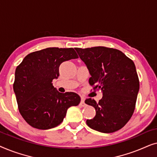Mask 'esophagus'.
I'll list each match as a JSON object with an SVG mask.
<instances>
[{"instance_id":"1","label":"esophagus","mask_w":157,"mask_h":157,"mask_svg":"<svg viewBox=\"0 0 157 157\" xmlns=\"http://www.w3.org/2000/svg\"><path fill=\"white\" fill-rule=\"evenodd\" d=\"M85 105H86V104H85V101H84V98H81V102H80V106H84Z\"/></svg>"}]
</instances>
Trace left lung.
Wrapping results in <instances>:
<instances>
[{"label": "left lung", "mask_w": 157, "mask_h": 157, "mask_svg": "<svg viewBox=\"0 0 157 157\" xmlns=\"http://www.w3.org/2000/svg\"><path fill=\"white\" fill-rule=\"evenodd\" d=\"M75 49L91 75L89 83L95 84L94 89L103 94L98 102L91 98L85 101L96 110V116L86 120V124L102 133L121 129L134 113L139 90L134 63L117 49L104 46Z\"/></svg>", "instance_id": "8db88e82"}]
</instances>
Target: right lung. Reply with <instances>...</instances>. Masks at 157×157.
Returning <instances> with one entry per match:
<instances>
[{
    "label": "right lung",
    "mask_w": 157,
    "mask_h": 157,
    "mask_svg": "<svg viewBox=\"0 0 157 157\" xmlns=\"http://www.w3.org/2000/svg\"><path fill=\"white\" fill-rule=\"evenodd\" d=\"M78 59L74 48H47L28 54L15 72L13 91L18 110L30 126L54 128L63 121L68 109L81 98L74 92L60 93L53 86L63 61Z\"/></svg>",
    "instance_id": "right-lung-1"
}]
</instances>
